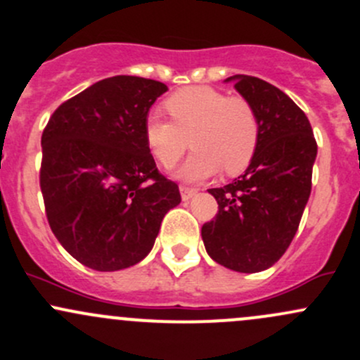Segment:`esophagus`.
<instances>
[{
	"label": "esophagus",
	"mask_w": 360,
	"mask_h": 360,
	"mask_svg": "<svg viewBox=\"0 0 360 360\" xmlns=\"http://www.w3.org/2000/svg\"><path fill=\"white\" fill-rule=\"evenodd\" d=\"M179 191H181V198H183L184 202H188V200H191L193 196L196 195V190H195V188L181 186V188H179Z\"/></svg>",
	"instance_id": "1"
}]
</instances>
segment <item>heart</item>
Returning <instances> with one entry per match:
<instances>
[{
  "label": "heart",
  "mask_w": 360,
  "mask_h": 360,
  "mask_svg": "<svg viewBox=\"0 0 360 360\" xmlns=\"http://www.w3.org/2000/svg\"><path fill=\"white\" fill-rule=\"evenodd\" d=\"M170 120L151 113L145 141L157 162L172 167L188 146L195 151L176 170L184 181H202L224 170L229 176L248 167L259 145V119L243 98H229L210 86H190L165 101Z\"/></svg>",
  "instance_id": "1"
}]
</instances>
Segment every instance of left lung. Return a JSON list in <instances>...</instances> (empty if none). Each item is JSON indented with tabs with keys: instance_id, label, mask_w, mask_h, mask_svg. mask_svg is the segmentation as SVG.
<instances>
[{
	"instance_id": "obj_1",
	"label": "left lung",
	"mask_w": 360,
	"mask_h": 360,
	"mask_svg": "<svg viewBox=\"0 0 360 360\" xmlns=\"http://www.w3.org/2000/svg\"><path fill=\"white\" fill-rule=\"evenodd\" d=\"M234 89L259 119V145L238 179L209 193L219 214L202 228L207 253L236 272L274 266L290 247L312 188L317 145L304 112L288 94L252 75H233Z\"/></svg>"
}]
</instances>
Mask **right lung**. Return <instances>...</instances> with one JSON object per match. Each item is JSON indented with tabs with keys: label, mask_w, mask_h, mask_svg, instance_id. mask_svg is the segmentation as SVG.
Returning a JSON list of instances; mask_svg holds the SVG:
<instances>
[{
	"label": "right lung",
	"mask_w": 360,
	"mask_h": 360,
	"mask_svg": "<svg viewBox=\"0 0 360 360\" xmlns=\"http://www.w3.org/2000/svg\"><path fill=\"white\" fill-rule=\"evenodd\" d=\"M164 82L115 75L60 105L41 138L39 183L50 228L94 271H120L151 252L164 215L181 203L145 141Z\"/></svg>",
	"instance_id": "obj_1"
}]
</instances>
